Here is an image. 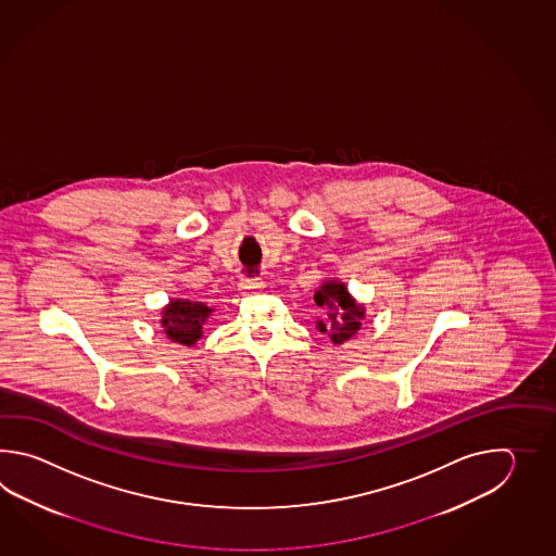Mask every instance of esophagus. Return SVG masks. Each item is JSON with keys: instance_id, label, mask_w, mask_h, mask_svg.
Segmentation results:
<instances>
[{"instance_id": "obj_1", "label": "esophagus", "mask_w": 556, "mask_h": 556, "mask_svg": "<svg viewBox=\"0 0 556 556\" xmlns=\"http://www.w3.org/2000/svg\"><path fill=\"white\" fill-rule=\"evenodd\" d=\"M264 288V282H262V278H242L240 280V290L244 292V294H250V292H258Z\"/></svg>"}]
</instances>
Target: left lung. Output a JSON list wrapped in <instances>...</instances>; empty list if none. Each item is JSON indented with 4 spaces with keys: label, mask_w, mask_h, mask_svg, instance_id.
Returning a JSON list of instances; mask_svg holds the SVG:
<instances>
[{
    "label": "left lung",
    "mask_w": 556,
    "mask_h": 556,
    "mask_svg": "<svg viewBox=\"0 0 556 556\" xmlns=\"http://www.w3.org/2000/svg\"><path fill=\"white\" fill-rule=\"evenodd\" d=\"M314 300L319 307L326 309L324 318L318 319V330L328 333L331 342H348L359 330L364 307L355 304L343 283L336 280L324 283Z\"/></svg>",
    "instance_id": "left-lung-1"
}]
</instances>
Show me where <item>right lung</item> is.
Listing matches in <instances>:
<instances>
[{
  "label": "right lung",
  "instance_id": "obj_1",
  "mask_svg": "<svg viewBox=\"0 0 556 556\" xmlns=\"http://www.w3.org/2000/svg\"><path fill=\"white\" fill-rule=\"evenodd\" d=\"M211 307L204 306L201 302H189V300H173L163 312V328L173 342L190 343L197 342L202 336V324L211 316Z\"/></svg>",
  "mask_w": 556,
  "mask_h": 556
}]
</instances>
